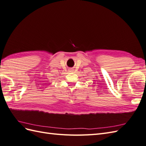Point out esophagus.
Segmentation results:
<instances>
[{
	"label": "esophagus",
	"mask_w": 146,
	"mask_h": 146,
	"mask_svg": "<svg viewBox=\"0 0 146 146\" xmlns=\"http://www.w3.org/2000/svg\"><path fill=\"white\" fill-rule=\"evenodd\" d=\"M70 72H73V70H70Z\"/></svg>",
	"instance_id": "esophagus-1"
}]
</instances>
